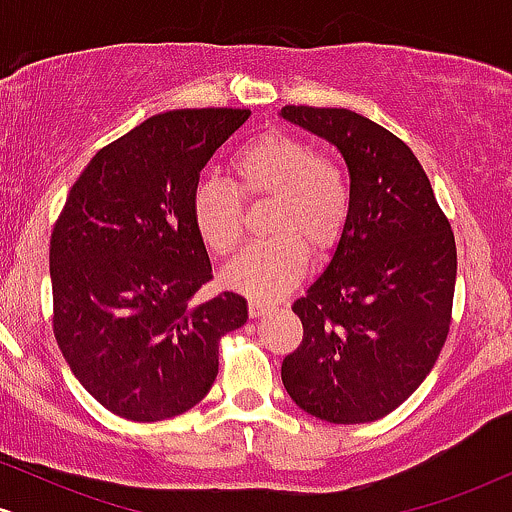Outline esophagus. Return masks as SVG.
Here are the masks:
<instances>
[{
  "label": "esophagus",
  "instance_id": "1",
  "mask_svg": "<svg viewBox=\"0 0 512 512\" xmlns=\"http://www.w3.org/2000/svg\"><path fill=\"white\" fill-rule=\"evenodd\" d=\"M269 308H274V305L267 303V301H260V298H250V301H248L250 317H260V315L267 313Z\"/></svg>",
  "mask_w": 512,
  "mask_h": 512
}]
</instances>
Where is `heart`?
<instances>
[{"label":"heart","instance_id":"1","mask_svg":"<svg viewBox=\"0 0 512 512\" xmlns=\"http://www.w3.org/2000/svg\"><path fill=\"white\" fill-rule=\"evenodd\" d=\"M236 185L216 175L197 180L190 216L199 240L226 257L243 236V194L248 202L272 199L267 233L223 269V284L250 298H274L289 291L305 272L308 250L325 255L346 233L354 211L349 173L313 144L281 129L257 134L231 158Z\"/></svg>","mask_w":512,"mask_h":512}]
</instances>
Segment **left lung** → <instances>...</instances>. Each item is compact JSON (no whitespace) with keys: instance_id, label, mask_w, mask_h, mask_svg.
<instances>
[{"instance_id":"obj_1","label":"left lung","mask_w":512,"mask_h":512,"mask_svg":"<svg viewBox=\"0 0 512 512\" xmlns=\"http://www.w3.org/2000/svg\"><path fill=\"white\" fill-rule=\"evenodd\" d=\"M281 115L337 146L354 185L332 262L293 303L303 339L281 380L317 419L368 424L436 366L452 322L455 233L426 170L390 129L346 108L284 105Z\"/></svg>"}]
</instances>
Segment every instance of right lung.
Returning a JSON list of instances; mask_svg holds the SVG:
<instances>
[{
	"mask_svg": "<svg viewBox=\"0 0 512 512\" xmlns=\"http://www.w3.org/2000/svg\"><path fill=\"white\" fill-rule=\"evenodd\" d=\"M245 108L154 115L103 146L76 178L50 238L52 332L88 395L122 419H173L207 397L219 342L248 320L221 291L190 216L204 163Z\"/></svg>",
	"mask_w": 512,
	"mask_h": 512,
	"instance_id": "right-lung-1",
	"label": "right lung"
}]
</instances>
